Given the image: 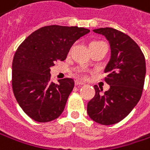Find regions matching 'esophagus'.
Returning <instances> with one entry per match:
<instances>
[{"label": "esophagus", "mask_w": 150, "mask_h": 150, "mask_svg": "<svg viewBox=\"0 0 150 150\" xmlns=\"http://www.w3.org/2000/svg\"><path fill=\"white\" fill-rule=\"evenodd\" d=\"M75 84H76V86H83V85H85V83L83 81H81V80H76Z\"/></svg>", "instance_id": "34e87169"}]
</instances>
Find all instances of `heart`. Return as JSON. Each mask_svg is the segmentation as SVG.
Returning <instances> with one entry per match:
<instances>
[{"label":"heart","instance_id":"1","mask_svg":"<svg viewBox=\"0 0 150 150\" xmlns=\"http://www.w3.org/2000/svg\"><path fill=\"white\" fill-rule=\"evenodd\" d=\"M98 42H102V41H93V42L90 43V45H91V44H95V43H98Z\"/></svg>","mask_w":150,"mask_h":150}]
</instances>
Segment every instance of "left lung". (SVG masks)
Instances as JSON below:
<instances>
[{"mask_svg":"<svg viewBox=\"0 0 150 150\" xmlns=\"http://www.w3.org/2000/svg\"><path fill=\"white\" fill-rule=\"evenodd\" d=\"M103 35L110 47V57L104 69L110 89L95 86L96 96L87 103V114L101 125H113L124 119L141 99L146 76L145 57L139 46L128 35L106 27L93 30Z\"/></svg>","mask_w":150,"mask_h":150,"instance_id":"1","label":"left lung"}]
</instances>
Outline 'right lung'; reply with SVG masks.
<instances>
[{
	"label": "right lung",
	"mask_w": 150,
	"mask_h": 150,
	"mask_svg": "<svg viewBox=\"0 0 150 150\" xmlns=\"http://www.w3.org/2000/svg\"><path fill=\"white\" fill-rule=\"evenodd\" d=\"M89 32L78 26H44L30 34L16 49L12 63L13 93L32 119L45 123L63 113L74 80L51 82L50 68L57 60L64 61L73 43Z\"/></svg>",
	"instance_id": "add662e5"
}]
</instances>
